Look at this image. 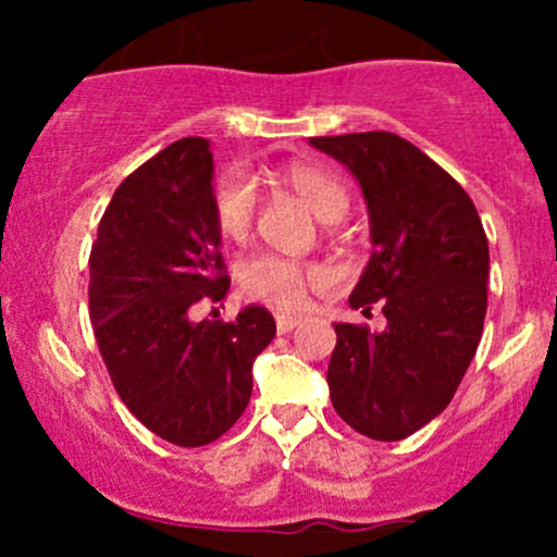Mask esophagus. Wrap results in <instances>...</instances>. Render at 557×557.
I'll return each mask as SVG.
<instances>
[{
	"label": "esophagus",
	"mask_w": 557,
	"mask_h": 557,
	"mask_svg": "<svg viewBox=\"0 0 557 557\" xmlns=\"http://www.w3.org/2000/svg\"><path fill=\"white\" fill-rule=\"evenodd\" d=\"M296 325H299V318H296V314H277L280 334H288V331H294Z\"/></svg>",
	"instance_id": "34e87169"
}]
</instances>
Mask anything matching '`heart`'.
Listing matches in <instances>:
<instances>
[{
  "instance_id": "heart-1",
  "label": "heart",
  "mask_w": 557,
  "mask_h": 557,
  "mask_svg": "<svg viewBox=\"0 0 557 557\" xmlns=\"http://www.w3.org/2000/svg\"><path fill=\"white\" fill-rule=\"evenodd\" d=\"M280 185L294 190L320 221H339L350 207L345 185L323 166L294 161L274 172ZM212 221L226 239H245L256 218V190L239 170L223 172L212 185ZM325 283V269L318 263L294 261L274 252H252L239 267V285L250 299L274 310H301L312 288Z\"/></svg>"
}]
</instances>
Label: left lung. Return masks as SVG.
I'll use <instances>...</instances> for the list:
<instances>
[{
  "label": "left lung",
  "mask_w": 557,
  "mask_h": 557,
  "mask_svg": "<svg viewBox=\"0 0 557 557\" xmlns=\"http://www.w3.org/2000/svg\"><path fill=\"white\" fill-rule=\"evenodd\" d=\"M361 183L374 252L352 310L383 331L336 323L331 404L358 434L407 440L453 401L487 310V237L474 201L434 159L391 132L312 137Z\"/></svg>",
  "instance_id": "left-lung-1"
}]
</instances>
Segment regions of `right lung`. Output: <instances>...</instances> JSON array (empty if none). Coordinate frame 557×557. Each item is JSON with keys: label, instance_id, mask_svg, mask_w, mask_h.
<instances>
[{"label": "right lung", "instance_id": "right-lung-1", "mask_svg": "<svg viewBox=\"0 0 557 557\" xmlns=\"http://www.w3.org/2000/svg\"><path fill=\"white\" fill-rule=\"evenodd\" d=\"M210 199V143L177 139L117 185L88 258V312L112 385L177 447L210 445L237 423L252 361L277 331L263 307L190 323L196 305H218L232 283Z\"/></svg>", "mask_w": 557, "mask_h": 557}]
</instances>
